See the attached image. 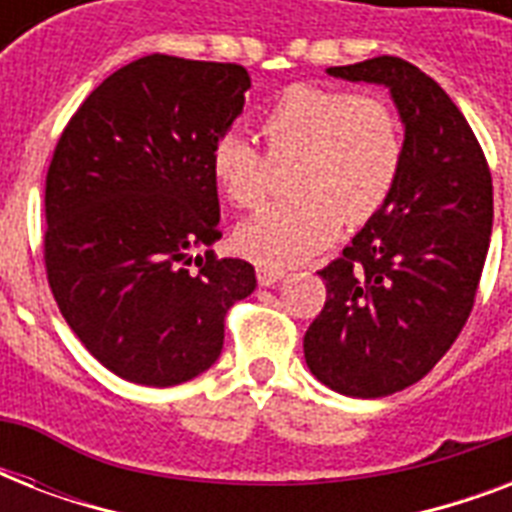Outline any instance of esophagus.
<instances>
[{
  "mask_svg": "<svg viewBox=\"0 0 512 512\" xmlns=\"http://www.w3.org/2000/svg\"><path fill=\"white\" fill-rule=\"evenodd\" d=\"M284 268H273V265H257V284L260 287H276L284 279Z\"/></svg>",
  "mask_w": 512,
  "mask_h": 512,
  "instance_id": "esophagus-1",
  "label": "esophagus"
}]
</instances>
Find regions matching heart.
Returning a JSON list of instances; mask_svg holds the SVG:
<instances>
[{
	"instance_id": "1",
	"label": "heart",
	"mask_w": 512,
	"mask_h": 512,
	"mask_svg": "<svg viewBox=\"0 0 512 512\" xmlns=\"http://www.w3.org/2000/svg\"><path fill=\"white\" fill-rule=\"evenodd\" d=\"M260 135L268 156L239 132L217 138L212 177L236 207L268 196L273 170L295 162V199L241 223L236 244L260 265L305 263L348 225L366 223L388 201L404 162V130L388 103L369 95L292 84L265 108Z\"/></svg>"
}]
</instances>
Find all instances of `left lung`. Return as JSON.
I'll return each instance as SVG.
<instances>
[{
  "label": "left lung",
  "instance_id": "1",
  "mask_svg": "<svg viewBox=\"0 0 512 512\" xmlns=\"http://www.w3.org/2000/svg\"><path fill=\"white\" fill-rule=\"evenodd\" d=\"M380 84L404 124L388 201L319 273L327 303L303 350L342 396L380 398L422 380L465 327L492 236V172L452 98L393 55L327 68Z\"/></svg>",
  "mask_w": 512,
  "mask_h": 512
}]
</instances>
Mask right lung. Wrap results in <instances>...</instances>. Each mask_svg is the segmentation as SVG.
Instances as JSON below:
<instances>
[{
  "mask_svg": "<svg viewBox=\"0 0 512 512\" xmlns=\"http://www.w3.org/2000/svg\"><path fill=\"white\" fill-rule=\"evenodd\" d=\"M249 87L236 63L146 55L98 84L55 146L47 279L68 327L122 380L170 388L207 372L225 313L255 292L247 260L192 255L220 239L209 156Z\"/></svg>",
  "mask_w": 512,
  "mask_h": 512,
  "instance_id": "1",
  "label": "right lung"
}]
</instances>
